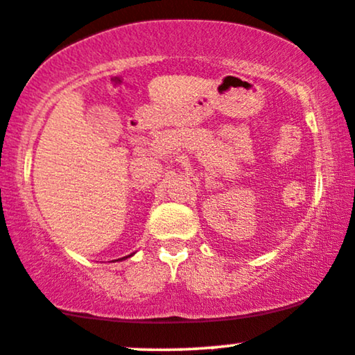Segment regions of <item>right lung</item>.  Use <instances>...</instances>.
Instances as JSON below:
<instances>
[{
	"label": "right lung",
	"mask_w": 355,
	"mask_h": 355,
	"mask_svg": "<svg viewBox=\"0 0 355 355\" xmlns=\"http://www.w3.org/2000/svg\"><path fill=\"white\" fill-rule=\"evenodd\" d=\"M132 254H134V253H132ZM132 254H129V256H123V258H119V259H114V261H123V259L130 258V256H132Z\"/></svg>",
	"instance_id": "obj_1"
}]
</instances>
